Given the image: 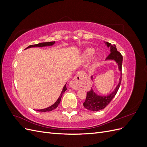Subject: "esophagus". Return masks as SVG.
Wrapping results in <instances>:
<instances>
[{
	"label": "esophagus",
	"instance_id": "esophagus-1",
	"mask_svg": "<svg viewBox=\"0 0 147 147\" xmlns=\"http://www.w3.org/2000/svg\"><path fill=\"white\" fill-rule=\"evenodd\" d=\"M84 74L83 72H79L75 77L72 79V80L70 82V86L74 90H78V89L82 86V84L84 82Z\"/></svg>",
	"mask_w": 147,
	"mask_h": 147
}]
</instances>
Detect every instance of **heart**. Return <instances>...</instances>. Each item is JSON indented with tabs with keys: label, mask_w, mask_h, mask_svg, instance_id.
I'll list each match as a JSON object with an SVG mask.
<instances>
[{
	"label": "heart",
	"mask_w": 147,
	"mask_h": 147,
	"mask_svg": "<svg viewBox=\"0 0 147 147\" xmlns=\"http://www.w3.org/2000/svg\"><path fill=\"white\" fill-rule=\"evenodd\" d=\"M94 50H93V49H88V50H87L85 53H84V56H85V57H86L87 59H90L91 58V57L93 56V55H94ZM98 61H96V62H97Z\"/></svg>",
	"instance_id": "heart-1"
}]
</instances>
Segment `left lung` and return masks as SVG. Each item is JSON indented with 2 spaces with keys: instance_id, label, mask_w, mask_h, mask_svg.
<instances>
[{
  "instance_id": "8db88e82",
  "label": "left lung",
  "mask_w": 147,
  "mask_h": 147,
  "mask_svg": "<svg viewBox=\"0 0 147 147\" xmlns=\"http://www.w3.org/2000/svg\"><path fill=\"white\" fill-rule=\"evenodd\" d=\"M105 44L107 46V47L110 48V55L107 57L106 60H113L117 63L118 65V69L122 75L121 73V69H122V63H123V56L121 55V53L117 51V49L116 48V46L115 45H112V44L106 42ZM91 78L92 79V77H91ZM121 82V76L119 78V81L117 87L115 88L114 91L110 93V94L108 96H99L97 95V94L93 91L92 89L87 92L86 100L83 103L84 107L91 111H99L100 110L104 109L107 106L109 105V104L111 102L113 97L117 94V93L118 91V89L120 86Z\"/></svg>"
}]
</instances>
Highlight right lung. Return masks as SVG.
Here are the masks:
<instances>
[{"label":"right lung","mask_w":147,"mask_h":147,"mask_svg":"<svg viewBox=\"0 0 147 147\" xmlns=\"http://www.w3.org/2000/svg\"><path fill=\"white\" fill-rule=\"evenodd\" d=\"M55 43V42H43V43H40L38 44H36V45H29L28 48H26V49L27 48H29L31 47H47V46H52L53 45H54ZM67 90L66 88V84L64 85L63 89V91H62L61 93V95L59 96L58 99L56 100V102L54 104H53L52 105H51L50 107H47L46 109H41V110H37V111H38V112H50V111H52L53 110H54L55 109L57 108V107L58 106V105L59 104L60 102H61V97L63 96V94L64 93V92Z\"/></svg>","instance_id":"add662e5"}]
</instances>
